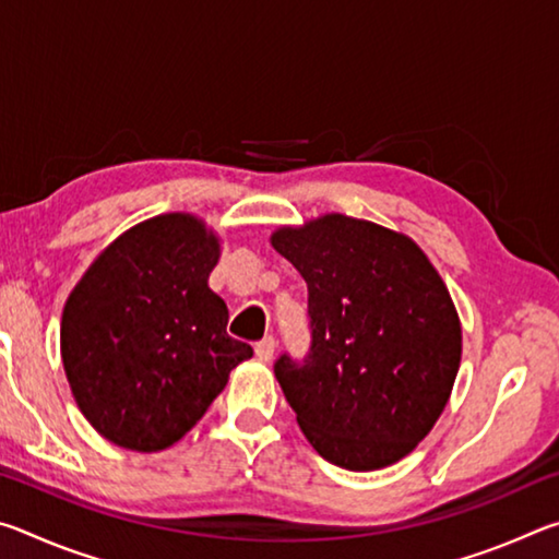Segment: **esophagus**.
<instances>
[{"label": "esophagus", "mask_w": 559, "mask_h": 559, "mask_svg": "<svg viewBox=\"0 0 559 559\" xmlns=\"http://www.w3.org/2000/svg\"><path fill=\"white\" fill-rule=\"evenodd\" d=\"M273 353H276V340H273L271 335L263 337L261 343H257V357L263 359V362H269V359L273 357Z\"/></svg>", "instance_id": "1"}]
</instances>
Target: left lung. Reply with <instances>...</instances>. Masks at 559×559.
Returning <instances> with one entry per match:
<instances>
[{
    "mask_svg": "<svg viewBox=\"0 0 559 559\" xmlns=\"http://www.w3.org/2000/svg\"><path fill=\"white\" fill-rule=\"evenodd\" d=\"M271 243L308 283V355L273 365L306 439L347 471L404 459L461 365L459 313L437 269L409 236L345 214L281 226Z\"/></svg>",
    "mask_w": 559,
    "mask_h": 559,
    "instance_id": "obj_1",
    "label": "left lung"
}]
</instances>
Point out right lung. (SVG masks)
<instances>
[{
    "label": "right lung",
    "instance_id": "right-lung-1",
    "mask_svg": "<svg viewBox=\"0 0 559 559\" xmlns=\"http://www.w3.org/2000/svg\"><path fill=\"white\" fill-rule=\"evenodd\" d=\"M219 239L192 214H159L120 234L75 283L61 318L73 400L100 437L163 451L202 419L229 372L253 355L226 335L210 288Z\"/></svg>",
    "mask_w": 559,
    "mask_h": 559
}]
</instances>
